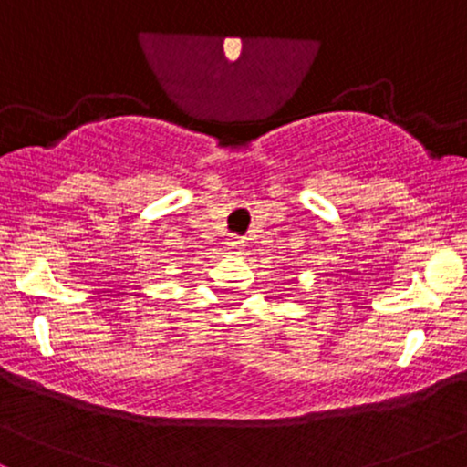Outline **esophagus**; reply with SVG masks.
Listing matches in <instances>:
<instances>
[{
    "mask_svg": "<svg viewBox=\"0 0 467 467\" xmlns=\"http://www.w3.org/2000/svg\"><path fill=\"white\" fill-rule=\"evenodd\" d=\"M226 248L233 252V254H239V252L245 248V241L239 239V237H228L226 239Z\"/></svg>",
    "mask_w": 467,
    "mask_h": 467,
    "instance_id": "34e87169",
    "label": "esophagus"
}]
</instances>
